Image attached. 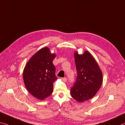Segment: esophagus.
I'll list each match as a JSON object with an SVG mask.
<instances>
[{
	"label": "esophagus",
	"mask_w": 125,
	"mask_h": 125,
	"mask_svg": "<svg viewBox=\"0 0 125 125\" xmlns=\"http://www.w3.org/2000/svg\"><path fill=\"white\" fill-rule=\"evenodd\" d=\"M61 80H62L63 81H64V82H66V81H67V78H65V77H64V78H61Z\"/></svg>",
	"instance_id": "1"
}]
</instances>
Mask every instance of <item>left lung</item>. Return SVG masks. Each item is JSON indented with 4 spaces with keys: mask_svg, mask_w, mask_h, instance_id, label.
<instances>
[{
    "mask_svg": "<svg viewBox=\"0 0 125 125\" xmlns=\"http://www.w3.org/2000/svg\"><path fill=\"white\" fill-rule=\"evenodd\" d=\"M77 70L76 81L71 88V95L78 102L93 98L99 91L103 82V75L97 62L88 51L83 54L75 53Z\"/></svg>",
    "mask_w": 125,
    "mask_h": 125,
    "instance_id": "8db88e82",
    "label": "left lung"
}]
</instances>
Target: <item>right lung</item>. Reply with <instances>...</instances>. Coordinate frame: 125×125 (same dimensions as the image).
<instances>
[{
    "label": "right lung",
    "mask_w": 125,
    "mask_h": 125,
    "mask_svg": "<svg viewBox=\"0 0 125 125\" xmlns=\"http://www.w3.org/2000/svg\"><path fill=\"white\" fill-rule=\"evenodd\" d=\"M56 55L47 47L37 52L26 64L23 73L25 86L28 91L40 100L52 94L53 83L57 80L55 67L52 61Z\"/></svg>",
    "instance_id": "add662e5"
}]
</instances>
